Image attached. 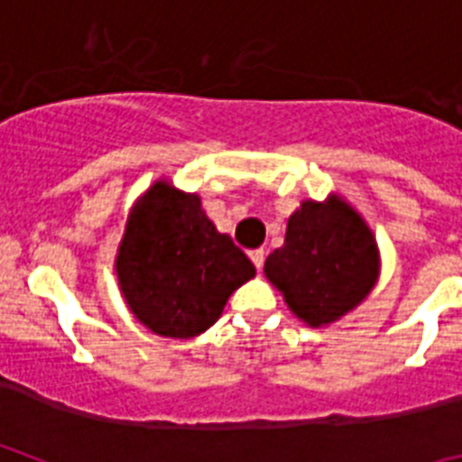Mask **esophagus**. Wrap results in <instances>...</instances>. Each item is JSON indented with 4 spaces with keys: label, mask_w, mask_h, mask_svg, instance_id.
Instances as JSON below:
<instances>
[{
    "label": "esophagus",
    "mask_w": 462,
    "mask_h": 462,
    "mask_svg": "<svg viewBox=\"0 0 462 462\" xmlns=\"http://www.w3.org/2000/svg\"><path fill=\"white\" fill-rule=\"evenodd\" d=\"M250 259L256 268L263 266V261H266V250L263 247H256V250H250Z\"/></svg>",
    "instance_id": "1"
}]
</instances>
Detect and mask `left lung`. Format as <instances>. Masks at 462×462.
Wrapping results in <instances>:
<instances>
[{
    "label": "left lung",
    "mask_w": 462,
    "mask_h": 462,
    "mask_svg": "<svg viewBox=\"0 0 462 462\" xmlns=\"http://www.w3.org/2000/svg\"><path fill=\"white\" fill-rule=\"evenodd\" d=\"M263 273L298 319L324 326L370 293L377 277V245L345 201H305L289 217L284 245L268 256Z\"/></svg>",
    "instance_id": "1"
}]
</instances>
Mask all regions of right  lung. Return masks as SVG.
<instances>
[{"instance_id":"add662e5","label":"right lung","mask_w":462,"mask_h":462,"mask_svg":"<svg viewBox=\"0 0 462 462\" xmlns=\"http://www.w3.org/2000/svg\"><path fill=\"white\" fill-rule=\"evenodd\" d=\"M117 280L141 324L166 337H194L219 319L254 263L201 210V199L157 182L126 222Z\"/></svg>"}]
</instances>
